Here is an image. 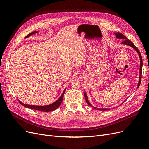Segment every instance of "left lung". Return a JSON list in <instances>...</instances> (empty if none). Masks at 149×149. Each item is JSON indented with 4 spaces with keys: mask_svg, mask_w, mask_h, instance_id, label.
I'll return each mask as SVG.
<instances>
[{
    "mask_svg": "<svg viewBox=\"0 0 149 149\" xmlns=\"http://www.w3.org/2000/svg\"><path fill=\"white\" fill-rule=\"evenodd\" d=\"M116 37L117 38H119V39H124V41L122 42V43L123 44H125V45H129L130 47H132L133 48H134L137 51V52L138 53V55L139 56V58H140V61H141V63H140V76H139V83H138V86L137 88H139V86H140V84H141V76H142V56H141V53H140V52L139 51V49H137V48L134 45V44L130 41V40H129V39H127V38H126V37H125V36L124 35L122 34L121 33H119V32H117V33H114ZM84 97H85V100H86V102L88 104V105L93 107V108H94V109H96L97 110H101V111H106V110H108L109 109H101V108H97V107H95L93 106L91 104L89 103V101H88V96L86 95V94L84 93Z\"/></svg>",
    "mask_w": 149,
    "mask_h": 149,
    "instance_id": "left-lung-1",
    "label": "left lung"
}]
</instances>
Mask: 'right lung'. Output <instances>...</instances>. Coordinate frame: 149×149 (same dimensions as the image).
Returning <instances> with one entry per match:
<instances>
[{
	"label": "right lung",
	"instance_id": "right-lung-1",
	"mask_svg": "<svg viewBox=\"0 0 149 149\" xmlns=\"http://www.w3.org/2000/svg\"><path fill=\"white\" fill-rule=\"evenodd\" d=\"M38 32V31H33V32H31L30 33H29L28 35H26L25 38H27L29 37V36L35 34L36 33ZM66 91V89H65V90L63 92L62 94L61 95L60 97L58 99V100L55 101V102H53V104H51L49 105H47V106H33V105H29V104H24L23 102H22L21 101L19 102L21 104L22 106H24L25 107H28V108H30V109H35V110H37V111H43V112H49V111H52L53 110H55L57 108L60 106V104L63 101V96H64V94L65 92Z\"/></svg>",
	"mask_w": 149,
	"mask_h": 149
}]
</instances>
